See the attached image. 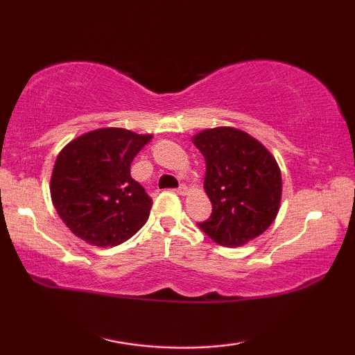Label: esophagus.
Wrapping results in <instances>:
<instances>
[{
	"instance_id": "34e87169",
	"label": "esophagus",
	"mask_w": 355,
	"mask_h": 355,
	"mask_svg": "<svg viewBox=\"0 0 355 355\" xmlns=\"http://www.w3.org/2000/svg\"><path fill=\"white\" fill-rule=\"evenodd\" d=\"M177 192H178L180 196H186V194H188V186H186V184H180V188L177 189Z\"/></svg>"
}]
</instances>
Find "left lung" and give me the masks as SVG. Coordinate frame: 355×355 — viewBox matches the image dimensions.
Instances as JSON below:
<instances>
[{
    "instance_id": "left-lung-1",
    "label": "left lung",
    "mask_w": 355,
    "mask_h": 355,
    "mask_svg": "<svg viewBox=\"0 0 355 355\" xmlns=\"http://www.w3.org/2000/svg\"><path fill=\"white\" fill-rule=\"evenodd\" d=\"M207 163L205 189L213 213L199 227L224 248L260 236L280 209L282 173L272 153L255 137L233 127L192 136Z\"/></svg>"
}]
</instances>
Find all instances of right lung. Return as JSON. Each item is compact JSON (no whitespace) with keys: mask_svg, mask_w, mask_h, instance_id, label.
Masks as SVG:
<instances>
[{"mask_svg":"<svg viewBox=\"0 0 355 355\" xmlns=\"http://www.w3.org/2000/svg\"><path fill=\"white\" fill-rule=\"evenodd\" d=\"M152 139L125 128H98L59 152L50 194L70 232L97 248L127 241L146 224L152 199L131 178L135 156Z\"/></svg>","mask_w":355,"mask_h":355,"instance_id":"1","label":"right lung"}]
</instances>
